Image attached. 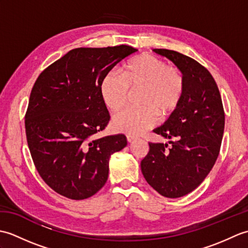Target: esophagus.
Listing matches in <instances>:
<instances>
[{
  "label": "esophagus",
  "mask_w": 248,
  "mask_h": 248,
  "mask_svg": "<svg viewBox=\"0 0 248 248\" xmlns=\"http://www.w3.org/2000/svg\"><path fill=\"white\" fill-rule=\"evenodd\" d=\"M136 139H138V138H136V136H134V135H127V140L129 141V143L135 140Z\"/></svg>",
  "instance_id": "1"
}]
</instances>
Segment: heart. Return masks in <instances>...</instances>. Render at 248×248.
I'll return each instance as SVG.
<instances>
[{
	"label": "heart",
	"mask_w": 248,
	"mask_h": 248,
	"mask_svg": "<svg viewBox=\"0 0 248 248\" xmlns=\"http://www.w3.org/2000/svg\"><path fill=\"white\" fill-rule=\"evenodd\" d=\"M141 91L140 108H128L115 116L116 132L139 135L156 124L159 115L168 119L181 107L186 93V78L177 67L152 54L133 57L121 69V78L108 73L99 85L100 97L109 112L116 113L128 102L130 93Z\"/></svg>",
	"instance_id": "heart-1"
}]
</instances>
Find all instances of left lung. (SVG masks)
Returning a JSON list of instances; mask_svg holds the SVG:
<instances>
[{"mask_svg":"<svg viewBox=\"0 0 248 248\" xmlns=\"http://www.w3.org/2000/svg\"><path fill=\"white\" fill-rule=\"evenodd\" d=\"M167 57L186 78L181 107L154 132L172 140L149 143L140 162L149 186L162 196L178 198L194 191L217 162L225 128V112L217 82L207 68L177 51L155 49Z\"/></svg>","mask_w":248,"mask_h":248,"instance_id":"left-lung-1","label":"left lung"}]
</instances>
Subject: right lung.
I'll return each instance as SVG.
<instances>
[{
    "instance_id": "1",
    "label": "right lung",
    "mask_w": 248,
    "mask_h": 248,
    "mask_svg": "<svg viewBox=\"0 0 248 248\" xmlns=\"http://www.w3.org/2000/svg\"><path fill=\"white\" fill-rule=\"evenodd\" d=\"M138 49L77 48L40 73L30 94L25 133L37 171L62 196L82 200L105 184L108 161L127 146L124 134L94 140L109 120L102 78Z\"/></svg>"
}]
</instances>
